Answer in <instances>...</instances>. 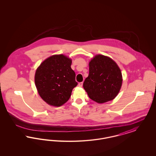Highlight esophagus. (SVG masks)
I'll list each match as a JSON object with an SVG mask.
<instances>
[{"instance_id":"1","label":"esophagus","mask_w":156,"mask_h":156,"mask_svg":"<svg viewBox=\"0 0 156 156\" xmlns=\"http://www.w3.org/2000/svg\"><path fill=\"white\" fill-rule=\"evenodd\" d=\"M82 85H83V82H80V83H78V86H79L80 87H82Z\"/></svg>"}]
</instances>
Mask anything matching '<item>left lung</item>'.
Masks as SVG:
<instances>
[{"instance_id": "obj_1", "label": "left lung", "mask_w": 156, "mask_h": 156, "mask_svg": "<svg viewBox=\"0 0 156 156\" xmlns=\"http://www.w3.org/2000/svg\"><path fill=\"white\" fill-rule=\"evenodd\" d=\"M88 76L83 87L89 98L99 104L113 100L119 93L122 75L116 63L111 58L96 55L89 62Z\"/></svg>"}]
</instances>
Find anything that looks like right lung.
<instances>
[{
	"mask_svg": "<svg viewBox=\"0 0 156 156\" xmlns=\"http://www.w3.org/2000/svg\"><path fill=\"white\" fill-rule=\"evenodd\" d=\"M72 61L55 55L44 60L35 74V84L41 98L50 105L60 106L68 101L78 82L71 69Z\"/></svg>",
	"mask_w": 156,
	"mask_h": 156,
	"instance_id": "obj_1",
	"label": "right lung"
}]
</instances>
